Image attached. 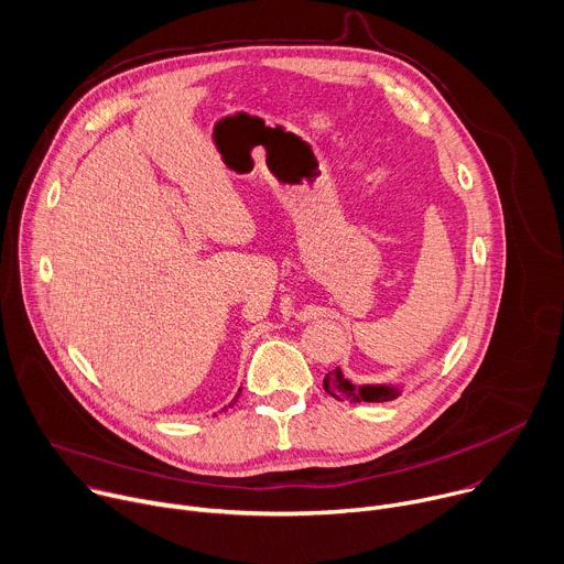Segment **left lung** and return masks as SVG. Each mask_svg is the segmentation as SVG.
Masks as SVG:
<instances>
[{
  "label": "left lung",
  "instance_id": "left-lung-1",
  "mask_svg": "<svg viewBox=\"0 0 564 564\" xmlns=\"http://www.w3.org/2000/svg\"><path fill=\"white\" fill-rule=\"evenodd\" d=\"M324 388L328 394H333L339 401H344V399H348V401H390V399H397L401 392L397 386H390V383L355 386L350 379L344 377L341 368L326 375Z\"/></svg>",
  "mask_w": 564,
  "mask_h": 564
}]
</instances>
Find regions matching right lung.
<instances>
[{
	"instance_id": "obj_1",
	"label": "right lung",
	"mask_w": 564,
	"mask_h": 564,
	"mask_svg": "<svg viewBox=\"0 0 564 564\" xmlns=\"http://www.w3.org/2000/svg\"><path fill=\"white\" fill-rule=\"evenodd\" d=\"M238 394H240V390H238ZM238 394H236V399H238ZM236 399H231V404H236ZM231 404H229V406H231Z\"/></svg>"
}]
</instances>
